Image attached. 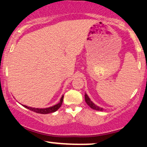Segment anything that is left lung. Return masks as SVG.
Listing matches in <instances>:
<instances>
[{"instance_id": "obj_1", "label": "left lung", "mask_w": 147, "mask_h": 147, "mask_svg": "<svg viewBox=\"0 0 147 147\" xmlns=\"http://www.w3.org/2000/svg\"><path fill=\"white\" fill-rule=\"evenodd\" d=\"M85 101L86 102V104L90 106L91 109H94V110H96V111H103L102 108H100L99 107V106H97V105H95V104L90 100V98L88 97V96L86 94H85Z\"/></svg>"}]
</instances>
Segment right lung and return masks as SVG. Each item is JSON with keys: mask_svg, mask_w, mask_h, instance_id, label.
Segmentation results:
<instances>
[{"mask_svg": "<svg viewBox=\"0 0 147 147\" xmlns=\"http://www.w3.org/2000/svg\"><path fill=\"white\" fill-rule=\"evenodd\" d=\"M63 96H62L61 98L60 99V102L58 103V104H56V105L51 106V107L49 108H46V109H35V108H32V107H29V106H27L23 105V106L25 108H27L29 110L34 111V112L37 113H41V114H48V113H51L55 112V111L58 110L61 107V106L62 102H63Z\"/></svg>", "mask_w": 147, "mask_h": 147, "instance_id": "right-lung-1", "label": "right lung"}]
</instances>
